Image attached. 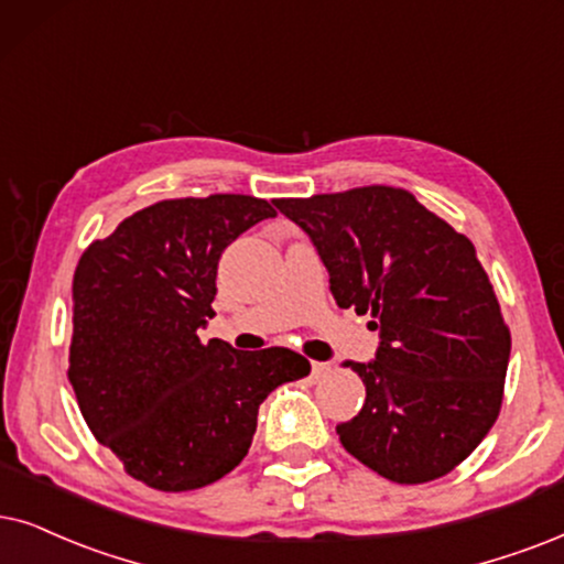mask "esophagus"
<instances>
[{"mask_svg": "<svg viewBox=\"0 0 564 564\" xmlns=\"http://www.w3.org/2000/svg\"><path fill=\"white\" fill-rule=\"evenodd\" d=\"M330 372V365H325V361H312V377H325Z\"/></svg>", "mask_w": 564, "mask_h": 564, "instance_id": "1", "label": "esophagus"}]
</instances>
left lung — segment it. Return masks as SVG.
<instances>
[{"label":"left lung","instance_id":"1","mask_svg":"<svg viewBox=\"0 0 564 564\" xmlns=\"http://www.w3.org/2000/svg\"><path fill=\"white\" fill-rule=\"evenodd\" d=\"M275 208L315 245L335 304L372 315V361H344L367 401L340 445L384 479L451 474L502 405L510 330L476 249L411 192L359 187Z\"/></svg>","mask_w":564,"mask_h":564}]
</instances>
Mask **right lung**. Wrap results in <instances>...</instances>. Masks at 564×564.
I'll return each mask as SVG.
<instances>
[{
    "instance_id": "1",
    "label": "right lung",
    "mask_w": 564,
    "mask_h": 564,
    "mask_svg": "<svg viewBox=\"0 0 564 564\" xmlns=\"http://www.w3.org/2000/svg\"><path fill=\"white\" fill-rule=\"evenodd\" d=\"M275 218L268 199H163L96 239L73 281L69 382L90 432L124 471L161 491L208 487L245 460L260 403L310 375L289 348L199 340L216 317L218 260Z\"/></svg>"
}]
</instances>
